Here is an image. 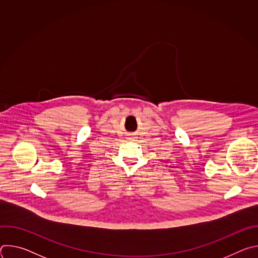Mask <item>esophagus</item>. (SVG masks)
I'll list each match as a JSON object with an SVG mask.
<instances>
[{"instance_id":"34e87169","label":"esophagus","mask_w":258,"mask_h":258,"mask_svg":"<svg viewBox=\"0 0 258 258\" xmlns=\"http://www.w3.org/2000/svg\"><path fill=\"white\" fill-rule=\"evenodd\" d=\"M136 139H137V135L134 134V133L128 134V136L126 137V140H127V141H134V140H136Z\"/></svg>"}]
</instances>
